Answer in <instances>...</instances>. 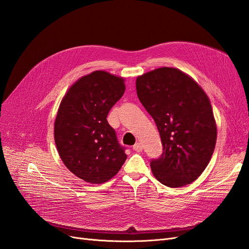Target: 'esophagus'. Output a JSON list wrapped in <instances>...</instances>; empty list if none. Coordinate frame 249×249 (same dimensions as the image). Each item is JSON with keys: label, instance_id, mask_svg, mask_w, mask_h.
Returning <instances> with one entry per match:
<instances>
[{"label": "esophagus", "instance_id": "esophagus-1", "mask_svg": "<svg viewBox=\"0 0 249 249\" xmlns=\"http://www.w3.org/2000/svg\"><path fill=\"white\" fill-rule=\"evenodd\" d=\"M142 148H143V147H142V144H141V143H139V142L135 143L134 146H133V149L135 150V152H141Z\"/></svg>", "mask_w": 249, "mask_h": 249}]
</instances>
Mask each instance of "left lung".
I'll return each mask as SVG.
<instances>
[{"label": "left lung", "mask_w": 249, "mask_h": 249, "mask_svg": "<svg viewBox=\"0 0 249 249\" xmlns=\"http://www.w3.org/2000/svg\"><path fill=\"white\" fill-rule=\"evenodd\" d=\"M138 99L155 120L163 154L150 161L155 178L170 188L194 182L215 149L217 127L208 95L178 69L161 67L136 80Z\"/></svg>", "instance_id": "obj_1"}]
</instances>
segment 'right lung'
I'll return each mask as SVG.
<instances>
[{
	"label": "right lung",
	"mask_w": 249,
	"mask_h": 249,
	"mask_svg": "<svg viewBox=\"0 0 249 249\" xmlns=\"http://www.w3.org/2000/svg\"><path fill=\"white\" fill-rule=\"evenodd\" d=\"M124 82L95 71L74 83L59 106L54 126L59 156L70 171L88 183L107 182L126 159L107 122L109 111L124 93Z\"/></svg>",
	"instance_id": "obj_1"
}]
</instances>
